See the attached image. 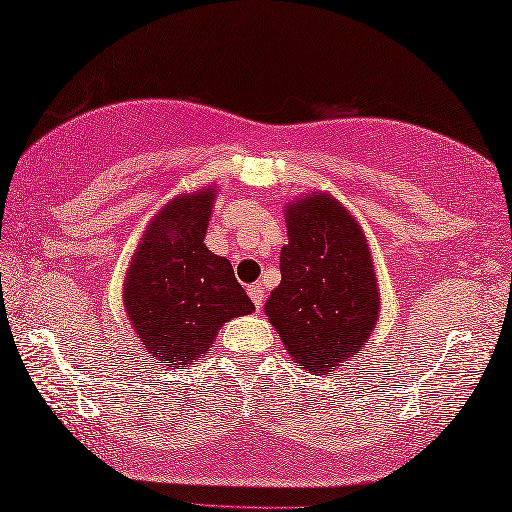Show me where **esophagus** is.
<instances>
[{"instance_id": "1", "label": "esophagus", "mask_w": 512, "mask_h": 512, "mask_svg": "<svg viewBox=\"0 0 512 512\" xmlns=\"http://www.w3.org/2000/svg\"><path fill=\"white\" fill-rule=\"evenodd\" d=\"M247 294H249V298H252V302H254L258 311L263 309V302H265V289L263 287H260V285H249L247 287Z\"/></svg>"}]
</instances>
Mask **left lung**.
Here are the masks:
<instances>
[{"label": "left lung", "mask_w": 512, "mask_h": 512, "mask_svg": "<svg viewBox=\"0 0 512 512\" xmlns=\"http://www.w3.org/2000/svg\"><path fill=\"white\" fill-rule=\"evenodd\" d=\"M289 245L265 314L298 367L325 375L358 356L378 320V285L358 223L327 194L289 205Z\"/></svg>", "instance_id": "8db88e82"}]
</instances>
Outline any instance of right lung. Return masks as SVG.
<instances>
[{"label":"right lung","mask_w":512,"mask_h":512,"mask_svg":"<svg viewBox=\"0 0 512 512\" xmlns=\"http://www.w3.org/2000/svg\"><path fill=\"white\" fill-rule=\"evenodd\" d=\"M212 203L214 192L201 190L163 207L125 278L123 302L134 331L152 358L170 367L207 353L227 320L254 311L232 263L203 243Z\"/></svg>","instance_id":"add662e5"}]
</instances>
